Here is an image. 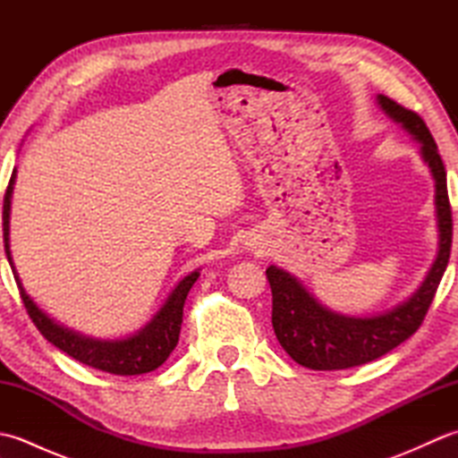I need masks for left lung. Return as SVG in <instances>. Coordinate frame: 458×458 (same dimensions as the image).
Here are the masks:
<instances>
[{"label":"left lung","mask_w":458,"mask_h":458,"mask_svg":"<svg viewBox=\"0 0 458 458\" xmlns=\"http://www.w3.org/2000/svg\"><path fill=\"white\" fill-rule=\"evenodd\" d=\"M377 104L397 123L421 143V155L435 179L437 222H439V254L417 293L386 315L354 318L336 315L323 307L299 281L269 266L266 276L271 287V325L285 352L297 364L310 369H346L362 366L400 346L421 327L437 287L449 264L453 246V212L446 191V171L433 135L421 115L379 94Z\"/></svg>","instance_id":"8db88e82"}]
</instances>
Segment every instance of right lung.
Segmentation results:
<instances>
[{"label": "right lung", "mask_w": 458, "mask_h": 458, "mask_svg": "<svg viewBox=\"0 0 458 458\" xmlns=\"http://www.w3.org/2000/svg\"><path fill=\"white\" fill-rule=\"evenodd\" d=\"M15 181V169L12 173V179L5 189L4 197V244H5V256L9 266H12L13 277L17 281L19 295L23 299V305L27 309L29 317L35 323L48 343H53L58 350H63L68 356H72L79 362L102 369L114 376H138L153 372L159 368L179 343L181 325H182V309L184 301L194 281L199 279V271H192L191 276L184 277L181 284L174 287L169 299L157 315L153 317L151 323L141 328L138 335L123 340H94L86 338L74 330H68L61 325H56L53 318H48L41 309H38L33 299L25 293V289L19 281L15 266L12 261V251H9V204H12V191Z\"/></svg>", "instance_id": "obj_1"}]
</instances>
